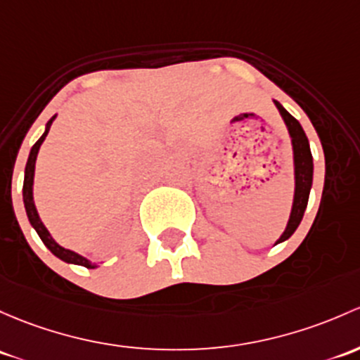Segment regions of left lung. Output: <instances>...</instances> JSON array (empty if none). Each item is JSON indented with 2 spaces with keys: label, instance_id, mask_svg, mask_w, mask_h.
Listing matches in <instances>:
<instances>
[{
  "label": "left lung",
  "instance_id": "1",
  "mask_svg": "<svg viewBox=\"0 0 360 360\" xmlns=\"http://www.w3.org/2000/svg\"><path fill=\"white\" fill-rule=\"evenodd\" d=\"M276 107H278L279 113H281L283 120H285L286 127L291 136V145H293V160H295V198H293V207H291L290 221L286 226L285 233L281 234L276 245L281 243V241L288 240L291 234L295 233V229L300 224L302 217H304V212L307 209L309 202V193L310 186H312V174H314V164H312V153H310L309 139L305 136L304 129H302L300 122L295 119L293 115H290L285 108L281 107V103L274 101Z\"/></svg>",
  "mask_w": 360,
  "mask_h": 360
}]
</instances>
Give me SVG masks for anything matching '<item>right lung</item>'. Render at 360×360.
I'll return each mask as SVG.
<instances>
[{"label":"right lung","mask_w":360,"mask_h":360,"mask_svg":"<svg viewBox=\"0 0 360 360\" xmlns=\"http://www.w3.org/2000/svg\"><path fill=\"white\" fill-rule=\"evenodd\" d=\"M53 119H55V117H53ZM53 119L50 120V122H48L44 134L41 136L39 139H37L36 145L32 146V150H30V153H29V160H27V165H25V177H24V205H25V212H27L29 222H30V224H32V228L36 229V233L39 234V238H41V240H43V243L46 245L48 250H50L53 255H56V257H58V259H62L63 262L77 264V266H84V267H88V269H94V267H96V264H91L88 259H84V257L79 255V253L72 252V250H67V248L60 247V245L56 243L55 240H53L51 234L48 233V229L44 228V224H43V222H41L39 215H37L36 205H34L32 183H34V167H36L37 151H39V146L43 145L44 138H46V136H48V131H50Z\"/></svg>","instance_id":"obj_1"}]
</instances>
